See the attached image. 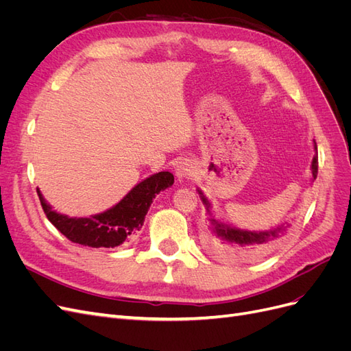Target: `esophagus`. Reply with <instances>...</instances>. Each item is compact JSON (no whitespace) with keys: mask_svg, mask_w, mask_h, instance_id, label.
Wrapping results in <instances>:
<instances>
[{"mask_svg":"<svg viewBox=\"0 0 351 351\" xmlns=\"http://www.w3.org/2000/svg\"><path fill=\"white\" fill-rule=\"evenodd\" d=\"M176 174H177V177L180 180L189 178L190 176L193 174L192 164H190L189 161H180V162H177V165H176Z\"/></svg>","mask_w":351,"mask_h":351,"instance_id":"obj_1","label":"esophagus"}]
</instances>
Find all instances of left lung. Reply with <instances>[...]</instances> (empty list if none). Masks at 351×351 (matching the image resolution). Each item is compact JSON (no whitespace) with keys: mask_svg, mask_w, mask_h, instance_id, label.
I'll return each mask as SVG.
<instances>
[{"mask_svg":"<svg viewBox=\"0 0 351 351\" xmlns=\"http://www.w3.org/2000/svg\"><path fill=\"white\" fill-rule=\"evenodd\" d=\"M315 149L316 142H315ZM312 174L313 178L317 176V152L313 156L312 161ZM199 195L202 197V202L206 205L209 210V202L208 199L202 195L199 190ZM212 224V231L214 234L218 237L215 244L217 252L221 254H224L226 258L230 259H236V261H249L263 256L268 252H271L274 247H277L281 243V236L282 231H285V227H278L277 230L272 231H246V230H239V228H232L230 226L221 224L217 219H209Z\"/></svg>","mask_w":351,"mask_h":351,"instance_id":"8db88e82","label":"left lung"}]
</instances>
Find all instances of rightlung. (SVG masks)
<instances>
[{
    "label": "right lung",
    "mask_w": 351,
    "mask_h": 351,
    "mask_svg": "<svg viewBox=\"0 0 351 351\" xmlns=\"http://www.w3.org/2000/svg\"><path fill=\"white\" fill-rule=\"evenodd\" d=\"M173 183L174 176L171 173H156L134 186L115 206L89 218H69L57 214L42 197L39 189L38 196L51 224L70 241L89 247H115L132 239L142 228L145 215L155 196Z\"/></svg>",
    "instance_id": "obj_1"
}]
</instances>
